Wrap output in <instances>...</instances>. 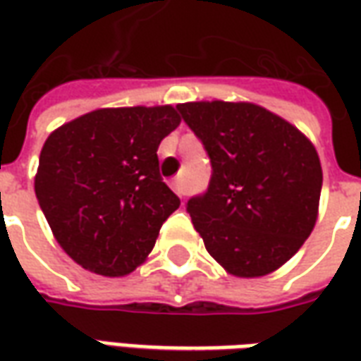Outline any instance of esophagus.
<instances>
[{"mask_svg":"<svg viewBox=\"0 0 361 361\" xmlns=\"http://www.w3.org/2000/svg\"><path fill=\"white\" fill-rule=\"evenodd\" d=\"M172 189L180 197L188 195V185H185V181H183V178H173V180H172Z\"/></svg>","mask_w":361,"mask_h":361,"instance_id":"obj_1","label":"esophagus"}]
</instances>
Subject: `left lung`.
<instances>
[{
	"label": "left lung",
	"instance_id": "1",
	"mask_svg": "<svg viewBox=\"0 0 361 361\" xmlns=\"http://www.w3.org/2000/svg\"><path fill=\"white\" fill-rule=\"evenodd\" d=\"M211 158V181L185 204L204 247L230 274H269L300 250L317 220L323 172L294 126L247 102L178 104Z\"/></svg>",
	"mask_w": 361,
	"mask_h": 361
}]
</instances>
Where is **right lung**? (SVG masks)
I'll return each instance as SVG.
<instances>
[{
	"label": "right lung",
	"instance_id": "1",
	"mask_svg": "<svg viewBox=\"0 0 361 361\" xmlns=\"http://www.w3.org/2000/svg\"><path fill=\"white\" fill-rule=\"evenodd\" d=\"M180 126L172 106L104 108L46 139L36 199L75 263L104 276L131 272L180 207L158 168V145Z\"/></svg>",
	"mask_w": 361,
	"mask_h": 361
}]
</instances>
